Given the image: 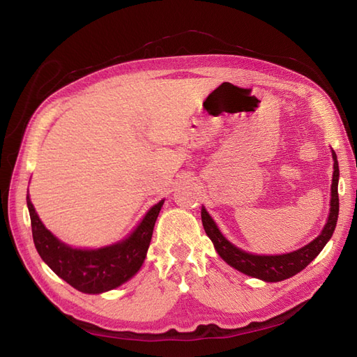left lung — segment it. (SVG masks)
I'll list each match as a JSON object with an SVG mask.
<instances>
[{
    "instance_id": "left-lung-1",
    "label": "left lung",
    "mask_w": 357,
    "mask_h": 357,
    "mask_svg": "<svg viewBox=\"0 0 357 357\" xmlns=\"http://www.w3.org/2000/svg\"><path fill=\"white\" fill-rule=\"evenodd\" d=\"M333 158V177H332V186H331V213L328 223L323 228L321 234L317 236L314 241H311L305 247L299 248L296 252H291L287 255H278V256H259L245 253L240 248L232 245L225 236L220 234L219 228L215 226L213 219L208 215L202 207L201 210V219L205 234L210 236V240L214 244V248L218 250L222 259H225L231 266H234L238 271L255 277L261 278L264 282H282L291 275L301 273L312 259H314L321 248L326 245L331 240V236L335 231L338 220V211H340V198H338V160L335 152H332Z\"/></svg>"
}]
</instances>
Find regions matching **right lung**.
Instances as JSON below:
<instances>
[{
	"instance_id": "obj_1",
	"label": "right lung",
	"mask_w": 357,
	"mask_h": 357,
	"mask_svg": "<svg viewBox=\"0 0 357 357\" xmlns=\"http://www.w3.org/2000/svg\"><path fill=\"white\" fill-rule=\"evenodd\" d=\"M26 204L32 238L43 261L74 289L83 294H102L128 282L142 268L164 201L149 210L129 238L98 250H80L61 243L41 223L29 197Z\"/></svg>"
}]
</instances>
